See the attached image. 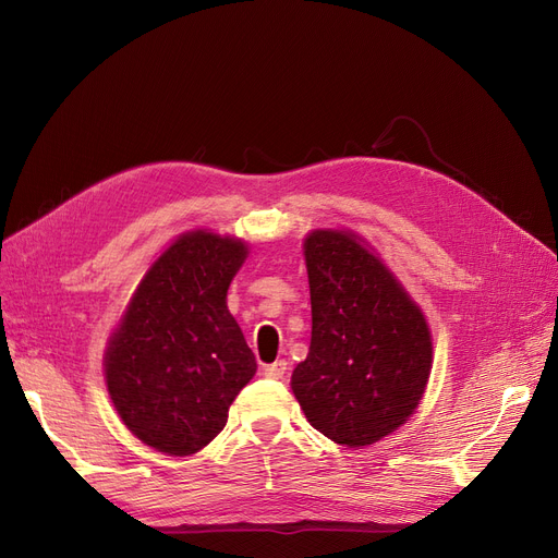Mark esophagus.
Here are the masks:
<instances>
[{
  "instance_id": "1",
  "label": "esophagus",
  "mask_w": 558,
  "mask_h": 558,
  "mask_svg": "<svg viewBox=\"0 0 558 558\" xmlns=\"http://www.w3.org/2000/svg\"><path fill=\"white\" fill-rule=\"evenodd\" d=\"M284 373H287V362L284 360H278V362H274L269 366H264V375L271 377V379L284 377Z\"/></svg>"
}]
</instances>
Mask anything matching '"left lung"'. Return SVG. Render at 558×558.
<instances>
[{"mask_svg": "<svg viewBox=\"0 0 558 558\" xmlns=\"http://www.w3.org/2000/svg\"><path fill=\"white\" fill-rule=\"evenodd\" d=\"M305 264L312 341L291 391L314 429L339 446H371L412 416L425 393L427 320L355 232L312 230Z\"/></svg>", "mask_w": 558, "mask_h": 558, "instance_id": "obj_1", "label": "left lung"}]
</instances>
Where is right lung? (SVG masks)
I'll list each match as a JSON object with an SVG mask.
<instances>
[{"label":"right lung","mask_w":558,"mask_h":558,"mask_svg":"<svg viewBox=\"0 0 558 558\" xmlns=\"http://www.w3.org/2000/svg\"><path fill=\"white\" fill-rule=\"evenodd\" d=\"M246 255L242 240L181 234L146 271L108 341L110 400L158 452L187 457L208 446L257 371L226 305Z\"/></svg>","instance_id":"add662e5"}]
</instances>
